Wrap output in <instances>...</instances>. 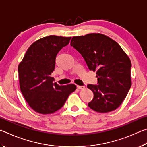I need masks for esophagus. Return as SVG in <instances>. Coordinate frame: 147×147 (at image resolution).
<instances>
[{"instance_id":"34e87169","label":"esophagus","mask_w":147,"mask_h":147,"mask_svg":"<svg viewBox=\"0 0 147 147\" xmlns=\"http://www.w3.org/2000/svg\"><path fill=\"white\" fill-rule=\"evenodd\" d=\"M77 87H78V88L79 90H83V89H84V88H85V87H84V86H79L78 85Z\"/></svg>"}]
</instances>
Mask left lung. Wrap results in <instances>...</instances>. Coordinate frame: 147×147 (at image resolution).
Segmentation results:
<instances>
[{"label":"left lung","instance_id":"left-lung-1","mask_svg":"<svg viewBox=\"0 0 147 147\" xmlns=\"http://www.w3.org/2000/svg\"><path fill=\"white\" fill-rule=\"evenodd\" d=\"M70 45L83 57L90 70L96 71L98 85L87 86L94 93L88 107L99 113L117 109L132 85L127 54L119 44L101 33L73 37Z\"/></svg>","mask_w":147,"mask_h":147}]
</instances>
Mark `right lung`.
I'll use <instances>...</instances> for the list:
<instances>
[{"label":"right lung","mask_w":147,"mask_h":147,"mask_svg":"<svg viewBox=\"0 0 147 147\" xmlns=\"http://www.w3.org/2000/svg\"><path fill=\"white\" fill-rule=\"evenodd\" d=\"M71 37L50 35L33 42L18 66L20 91L32 109L49 114L63 107L69 95L76 90L74 84L59 86L51 77L57 55Z\"/></svg>","instance_id":"obj_1"}]
</instances>
